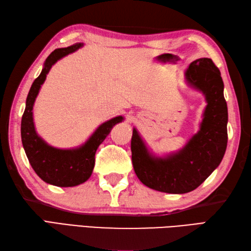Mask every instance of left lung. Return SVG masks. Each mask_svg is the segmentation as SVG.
I'll list each match as a JSON object with an SVG mask.
<instances>
[{"label": "left lung", "mask_w": 251, "mask_h": 251, "mask_svg": "<svg viewBox=\"0 0 251 251\" xmlns=\"http://www.w3.org/2000/svg\"><path fill=\"white\" fill-rule=\"evenodd\" d=\"M186 81L205 95L207 106L201 129L178 153L152 156L136 128L131 137V161L141 182L159 192L183 194L195 190L219 166L227 145V106L219 69L210 58L189 66Z\"/></svg>", "instance_id": "left-lung-1"}]
</instances>
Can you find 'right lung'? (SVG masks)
Segmentation results:
<instances>
[{"mask_svg":"<svg viewBox=\"0 0 251 251\" xmlns=\"http://www.w3.org/2000/svg\"><path fill=\"white\" fill-rule=\"evenodd\" d=\"M82 45L77 43L66 49L55 50L47 57L43 70L30 88L21 119V141L32 168L46 183L56 186H75L88 180L95 166V154L98 147L110 134L112 127L124 120L123 116H116L103 123L82 147L72 150L52 148L37 136L32 110L41 85L57 60L75 51Z\"/></svg>","mask_w":251,"mask_h":251,"instance_id":"right-lung-1","label":"right lung"}]
</instances>
